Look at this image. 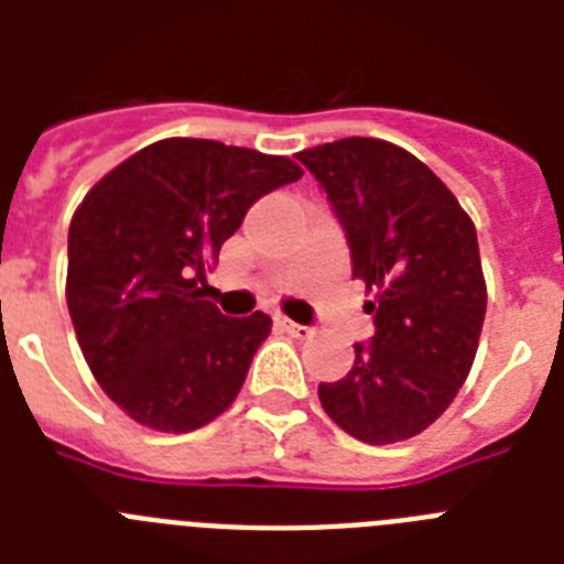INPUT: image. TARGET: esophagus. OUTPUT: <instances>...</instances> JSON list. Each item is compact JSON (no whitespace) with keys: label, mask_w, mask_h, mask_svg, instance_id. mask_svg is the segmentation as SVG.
Segmentation results:
<instances>
[{"label":"esophagus","mask_w":564,"mask_h":564,"mask_svg":"<svg viewBox=\"0 0 564 564\" xmlns=\"http://www.w3.org/2000/svg\"><path fill=\"white\" fill-rule=\"evenodd\" d=\"M278 325H281L286 334L295 336V339H310V336H313V327L299 325V322H290V318H278Z\"/></svg>","instance_id":"1"}]
</instances>
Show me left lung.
<instances>
[{"label": "left lung", "instance_id": "left-lung-1", "mask_svg": "<svg viewBox=\"0 0 564 564\" xmlns=\"http://www.w3.org/2000/svg\"><path fill=\"white\" fill-rule=\"evenodd\" d=\"M307 166L351 248L354 278L375 299L371 343L354 345L351 371L318 383L325 412L366 445L427 430L471 371L486 278L471 216L406 149L345 137L295 154Z\"/></svg>", "mask_w": 564, "mask_h": 564}]
</instances>
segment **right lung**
I'll use <instances>...</instances> for the list:
<instances>
[{"instance_id":"obj_1","label":"right lung","mask_w":564,"mask_h":564,"mask_svg":"<svg viewBox=\"0 0 564 564\" xmlns=\"http://www.w3.org/2000/svg\"><path fill=\"white\" fill-rule=\"evenodd\" d=\"M299 163L216 140L145 145L69 221L66 307L93 377L143 427L189 433L228 410L272 318L221 316L204 269Z\"/></svg>"}]
</instances>
